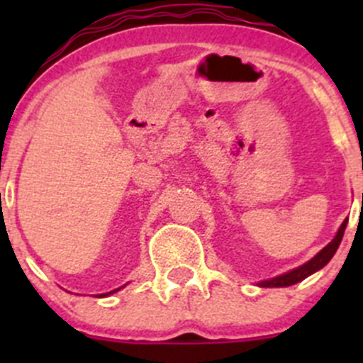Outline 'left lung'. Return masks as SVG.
<instances>
[{"label":"left lung","mask_w":363,"mask_h":363,"mask_svg":"<svg viewBox=\"0 0 363 363\" xmlns=\"http://www.w3.org/2000/svg\"><path fill=\"white\" fill-rule=\"evenodd\" d=\"M346 225H347V219H344L342 225L339 226L337 233H335L334 239L330 240V242L327 244V246L323 247L318 255H314L313 258L309 259V262H306L303 265L296 267V269H291L288 270V272L281 274V276H276V277H270V279H265V281H259L258 286L259 288H284V286H291V284H296L300 283V281H303L306 277H309L311 274L318 272V270L323 269L325 265H327L328 262L332 259V256L335 255V251H337L340 240H342V235H344V230H346Z\"/></svg>","instance_id":"obj_1"}]
</instances>
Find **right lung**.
Segmentation results:
<instances>
[{
  "mask_svg": "<svg viewBox=\"0 0 363 363\" xmlns=\"http://www.w3.org/2000/svg\"><path fill=\"white\" fill-rule=\"evenodd\" d=\"M124 286H126V284H124ZM124 286H121V288H117V290H112V291H108V294H101V295H98V296H108V295H112V294H116V291H119V290H123Z\"/></svg>",
  "mask_w": 363,
  "mask_h": 363,
  "instance_id": "right-lung-1",
  "label": "right lung"
}]
</instances>
